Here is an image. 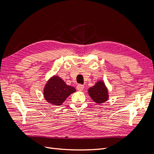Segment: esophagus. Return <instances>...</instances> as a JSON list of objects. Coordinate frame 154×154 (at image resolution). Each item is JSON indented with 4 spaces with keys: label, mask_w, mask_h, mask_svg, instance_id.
Here are the masks:
<instances>
[{
    "label": "esophagus",
    "mask_w": 154,
    "mask_h": 154,
    "mask_svg": "<svg viewBox=\"0 0 154 154\" xmlns=\"http://www.w3.org/2000/svg\"><path fill=\"white\" fill-rule=\"evenodd\" d=\"M77 90L79 91H82L84 90V85H82V84H79V85H77Z\"/></svg>",
    "instance_id": "obj_1"
}]
</instances>
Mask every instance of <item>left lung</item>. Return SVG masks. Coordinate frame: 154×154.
Segmentation results:
<instances>
[{
  "label": "left lung",
  "instance_id": "left-lung-1",
  "mask_svg": "<svg viewBox=\"0 0 154 154\" xmlns=\"http://www.w3.org/2000/svg\"><path fill=\"white\" fill-rule=\"evenodd\" d=\"M88 94L97 103H102L108 100V90L102 81H98L93 87L89 88Z\"/></svg>",
  "mask_w": 154,
  "mask_h": 154
}]
</instances>
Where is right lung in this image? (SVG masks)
Here are the masks:
<instances>
[{
    "instance_id": "add662e5",
    "label": "right lung",
    "mask_w": 154,
    "mask_h": 154,
    "mask_svg": "<svg viewBox=\"0 0 154 154\" xmlns=\"http://www.w3.org/2000/svg\"><path fill=\"white\" fill-rule=\"evenodd\" d=\"M75 91V88L68 86L60 77L54 75L47 81L44 88L43 95L45 99L52 105L61 106Z\"/></svg>"
}]
</instances>
